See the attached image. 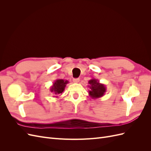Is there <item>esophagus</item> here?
<instances>
[{"mask_svg":"<svg viewBox=\"0 0 151 151\" xmlns=\"http://www.w3.org/2000/svg\"><path fill=\"white\" fill-rule=\"evenodd\" d=\"M80 79L79 78H76V79H73V82H74V83H78L79 82Z\"/></svg>","mask_w":151,"mask_h":151,"instance_id":"1","label":"esophagus"}]
</instances>
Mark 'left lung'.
Instances as JSON below:
<instances>
[{
  "mask_svg": "<svg viewBox=\"0 0 151 151\" xmlns=\"http://www.w3.org/2000/svg\"><path fill=\"white\" fill-rule=\"evenodd\" d=\"M88 87L89 95L92 99H98L103 97L104 93L106 92V88L104 84L99 83L98 79H92L89 81Z\"/></svg>",
  "mask_w": 151,
  "mask_h": 151,
  "instance_id": "8db88e82",
  "label": "left lung"
}]
</instances>
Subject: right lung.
Instances as JSON below:
<instances>
[{
    "mask_svg": "<svg viewBox=\"0 0 151 151\" xmlns=\"http://www.w3.org/2000/svg\"><path fill=\"white\" fill-rule=\"evenodd\" d=\"M68 83L67 80L57 79L54 81L53 85L50 87V91L53 93L54 98H57L58 96L60 95L65 90L66 85Z\"/></svg>",
    "mask_w": 151,
    "mask_h": 151,
    "instance_id": "1",
    "label": "right lung"
}]
</instances>
